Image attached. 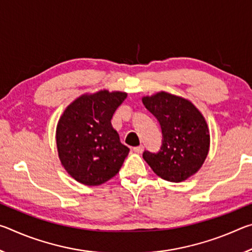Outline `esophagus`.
I'll use <instances>...</instances> for the list:
<instances>
[{
  "instance_id": "1",
  "label": "esophagus",
  "mask_w": 252,
  "mask_h": 252,
  "mask_svg": "<svg viewBox=\"0 0 252 252\" xmlns=\"http://www.w3.org/2000/svg\"><path fill=\"white\" fill-rule=\"evenodd\" d=\"M143 149H144L143 146H139V147L133 148V151H134L135 153H141V152L143 151Z\"/></svg>"
}]
</instances>
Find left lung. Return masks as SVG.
I'll return each mask as SVG.
<instances>
[{"label":"left lung","mask_w":252,"mask_h":252,"mask_svg":"<svg viewBox=\"0 0 252 252\" xmlns=\"http://www.w3.org/2000/svg\"><path fill=\"white\" fill-rule=\"evenodd\" d=\"M142 103L162 130L159 152H143L153 172L170 182H182L197 173L210 148L209 127L199 109L185 97L165 91L143 96Z\"/></svg>","instance_id":"obj_1"}]
</instances>
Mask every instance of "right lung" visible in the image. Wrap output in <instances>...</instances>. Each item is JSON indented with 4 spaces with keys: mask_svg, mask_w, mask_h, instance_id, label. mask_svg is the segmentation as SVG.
<instances>
[{
    "mask_svg": "<svg viewBox=\"0 0 252 252\" xmlns=\"http://www.w3.org/2000/svg\"><path fill=\"white\" fill-rule=\"evenodd\" d=\"M126 92L100 90L71 102L60 117L57 133L59 159L65 171L85 186H100L121 169L129 148L120 142L111 119Z\"/></svg>",
    "mask_w": 252,
    "mask_h": 252,
    "instance_id": "1",
    "label": "right lung"
}]
</instances>
